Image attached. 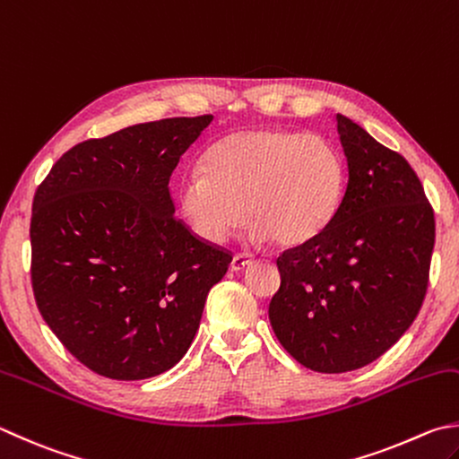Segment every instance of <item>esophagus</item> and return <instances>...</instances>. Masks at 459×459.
I'll return each mask as SVG.
<instances>
[{"label": "esophagus", "mask_w": 459, "mask_h": 459, "mask_svg": "<svg viewBox=\"0 0 459 459\" xmlns=\"http://www.w3.org/2000/svg\"><path fill=\"white\" fill-rule=\"evenodd\" d=\"M249 265H252V259H247L246 255H233L231 264H230L231 272H244Z\"/></svg>", "instance_id": "1"}]
</instances>
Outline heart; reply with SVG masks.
<instances>
[{
    "label": "heart",
    "mask_w": 459,
    "mask_h": 459,
    "mask_svg": "<svg viewBox=\"0 0 459 459\" xmlns=\"http://www.w3.org/2000/svg\"><path fill=\"white\" fill-rule=\"evenodd\" d=\"M343 189V160L325 137L254 127L213 143L204 168L178 179L176 202L189 230L210 246L221 244L246 213L249 239L296 247L327 230Z\"/></svg>",
    "instance_id": "obj_1"
}]
</instances>
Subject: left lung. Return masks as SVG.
Here are the masks:
<instances>
[{"label":"left lung","instance_id":"8db88e82","mask_svg":"<svg viewBox=\"0 0 459 459\" xmlns=\"http://www.w3.org/2000/svg\"><path fill=\"white\" fill-rule=\"evenodd\" d=\"M348 186L324 233L278 257L270 322L293 359L322 374L364 368L416 319L436 241L416 171L342 114Z\"/></svg>","mask_w":459,"mask_h":459}]
</instances>
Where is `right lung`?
<instances>
[{"label": "right lung", "mask_w": 459, "mask_h": 459, "mask_svg": "<svg viewBox=\"0 0 459 459\" xmlns=\"http://www.w3.org/2000/svg\"><path fill=\"white\" fill-rule=\"evenodd\" d=\"M213 116L129 126L77 143L31 212V285L65 350L111 379L160 376L186 356L231 255L176 218L169 178Z\"/></svg>", "instance_id": "1"}]
</instances>
